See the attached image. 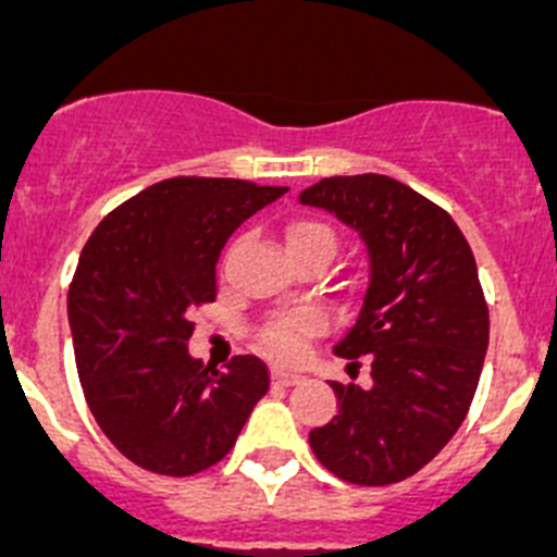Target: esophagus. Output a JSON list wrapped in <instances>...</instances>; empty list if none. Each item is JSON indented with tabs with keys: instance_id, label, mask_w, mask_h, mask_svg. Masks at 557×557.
<instances>
[{
	"instance_id": "1",
	"label": "esophagus",
	"mask_w": 557,
	"mask_h": 557,
	"mask_svg": "<svg viewBox=\"0 0 557 557\" xmlns=\"http://www.w3.org/2000/svg\"><path fill=\"white\" fill-rule=\"evenodd\" d=\"M272 383L274 385H285V388H288V385L302 383V374L288 372V369H272Z\"/></svg>"
}]
</instances>
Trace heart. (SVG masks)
Masks as SVG:
<instances>
[{
	"mask_svg": "<svg viewBox=\"0 0 557 557\" xmlns=\"http://www.w3.org/2000/svg\"><path fill=\"white\" fill-rule=\"evenodd\" d=\"M285 247L290 255L305 252V249H322L333 258L335 247H338V238H335V230L324 222H315V219H297L285 227ZM315 330V319L308 313H294L285 315L280 322H274L272 327H267L260 333V347L263 352H269L272 358L280 360H297L305 349V335H310Z\"/></svg>",
	"mask_w": 557,
	"mask_h": 557,
	"instance_id": "heart-1",
	"label": "heart"
}]
</instances>
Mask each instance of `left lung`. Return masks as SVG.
Here are the masks:
<instances>
[{
	"label": "left lung",
	"instance_id": "1",
	"mask_svg": "<svg viewBox=\"0 0 557 557\" xmlns=\"http://www.w3.org/2000/svg\"><path fill=\"white\" fill-rule=\"evenodd\" d=\"M369 249L360 313L335 355L366 358L372 385L330 383L338 413L310 430L324 469L391 485L428 466L463 424L488 349V305L469 242L447 210L385 174L324 177L299 194Z\"/></svg>",
	"mask_w": 557,
	"mask_h": 557
}]
</instances>
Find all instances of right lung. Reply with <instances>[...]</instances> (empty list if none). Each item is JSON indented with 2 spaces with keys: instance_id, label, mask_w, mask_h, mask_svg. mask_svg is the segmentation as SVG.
Listing matches in <instances>:
<instances>
[{
  "instance_id": "add662e5",
  "label": "right lung",
  "mask_w": 557,
  "mask_h": 557,
  "mask_svg": "<svg viewBox=\"0 0 557 557\" xmlns=\"http://www.w3.org/2000/svg\"><path fill=\"white\" fill-rule=\"evenodd\" d=\"M288 188L172 177L102 219L69 288L85 403L110 444L166 478L205 472L235 447L269 369L235 355L227 372L188 355L191 308L216 299L230 235Z\"/></svg>"
}]
</instances>
